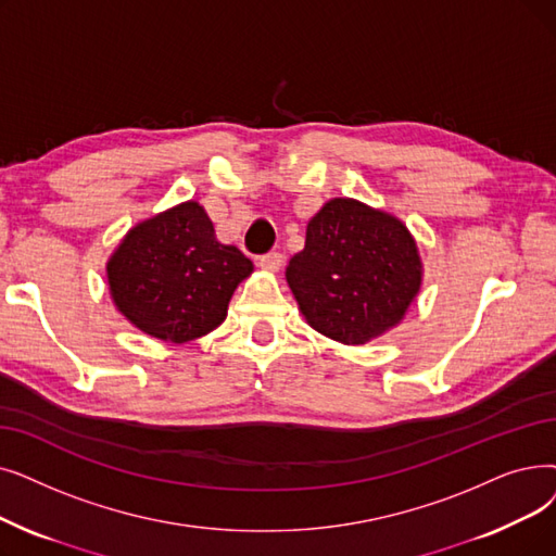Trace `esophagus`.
Instances as JSON below:
<instances>
[{"instance_id": "esophagus-1", "label": "esophagus", "mask_w": 556, "mask_h": 556, "mask_svg": "<svg viewBox=\"0 0 556 556\" xmlns=\"http://www.w3.org/2000/svg\"><path fill=\"white\" fill-rule=\"evenodd\" d=\"M281 261H283V256H281L279 252H268V254H263V256L258 258V265H261L263 270L277 273V270L281 268Z\"/></svg>"}]
</instances>
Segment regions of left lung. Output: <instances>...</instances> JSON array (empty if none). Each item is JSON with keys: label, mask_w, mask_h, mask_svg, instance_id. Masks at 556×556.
Here are the masks:
<instances>
[{"label": "left lung", "mask_w": 556, "mask_h": 556, "mask_svg": "<svg viewBox=\"0 0 556 556\" xmlns=\"http://www.w3.org/2000/svg\"><path fill=\"white\" fill-rule=\"evenodd\" d=\"M286 279L313 329L364 345L402 320L420 291L422 265L397 218L336 198L308 220Z\"/></svg>", "instance_id": "8db88e82"}]
</instances>
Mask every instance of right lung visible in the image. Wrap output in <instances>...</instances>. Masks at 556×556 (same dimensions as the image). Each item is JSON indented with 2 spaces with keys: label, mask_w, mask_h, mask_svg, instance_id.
<instances>
[{
  "label": "right lung",
  "mask_w": 556,
  "mask_h": 556,
  "mask_svg": "<svg viewBox=\"0 0 556 556\" xmlns=\"http://www.w3.org/2000/svg\"><path fill=\"white\" fill-rule=\"evenodd\" d=\"M115 306L140 331L186 343L218 327L252 261L215 238L206 211L184 202L134 227L109 265Z\"/></svg>",
  "instance_id": "right-lung-1"
}]
</instances>
